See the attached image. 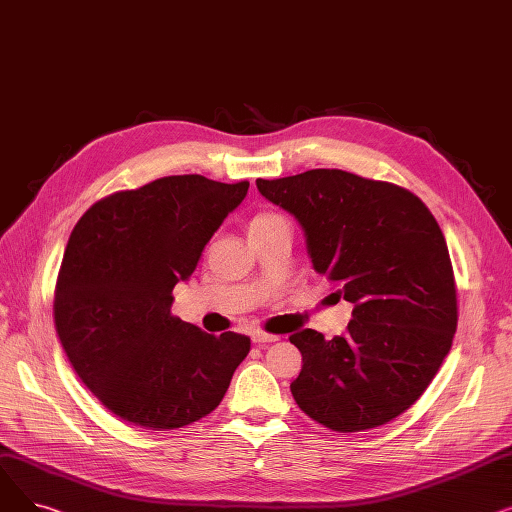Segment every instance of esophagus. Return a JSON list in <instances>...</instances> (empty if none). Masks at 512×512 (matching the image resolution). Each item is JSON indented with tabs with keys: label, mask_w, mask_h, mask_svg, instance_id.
I'll list each match as a JSON object with an SVG mask.
<instances>
[{
	"label": "esophagus",
	"mask_w": 512,
	"mask_h": 512,
	"mask_svg": "<svg viewBox=\"0 0 512 512\" xmlns=\"http://www.w3.org/2000/svg\"><path fill=\"white\" fill-rule=\"evenodd\" d=\"M251 340H253L255 344H270V342H276V340H278V336H276V334L261 332V330H253Z\"/></svg>",
	"instance_id": "obj_1"
}]
</instances>
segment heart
I'll return each instance as SVG.
<instances>
[{"label":"heart","mask_w":512,"mask_h":512,"mask_svg":"<svg viewBox=\"0 0 512 512\" xmlns=\"http://www.w3.org/2000/svg\"><path fill=\"white\" fill-rule=\"evenodd\" d=\"M278 220H282L278 213H257L255 218L251 220V224H249V230H253V228H263V226L272 224V222H278Z\"/></svg>","instance_id":"b5f03b06"}]
</instances>
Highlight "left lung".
I'll return each mask as SVG.
<instances>
[{
	"instance_id": "8db88e82",
	"label": "left lung",
	"mask_w": 512,
	"mask_h": 512,
	"mask_svg": "<svg viewBox=\"0 0 512 512\" xmlns=\"http://www.w3.org/2000/svg\"><path fill=\"white\" fill-rule=\"evenodd\" d=\"M301 224L315 272L353 303L342 336L299 330L290 392L334 432H363L405 413L434 380L456 332V286L444 234L425 203L344 170L257 180Z\"/></svg>"
}]
</instances>
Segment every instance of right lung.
I'll return each instance as SVG.
<instances>
[{
    "mask_svg": "<svg viewBox=\"0 0 512 512\" xmlns=\"http://www.w3.org/2000/svg\"><path fill=\"white\" fill-rule=\"evenodd\" d=\"M247 191V180L166 176L97 201L74 226L56 332L78 378L120 419L157 432L199 421L249 355L247 336H211L170 313L174 286Z\"/></svg>",
    "mask_w": 512,
    "mask_h": 512,
    "instance_id": "add662e5",
    "label": "right lung"
}]
</instances>
